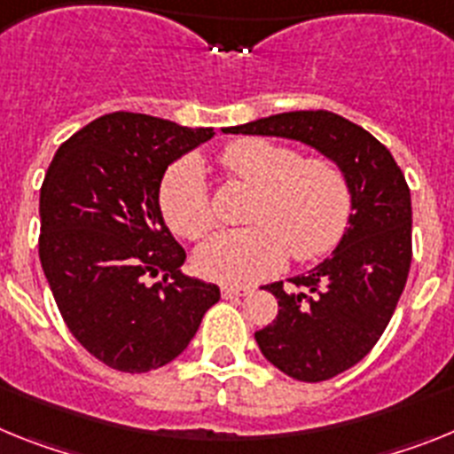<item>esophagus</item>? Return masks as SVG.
<instances>
[{
  "instance_id": "34e87169",
  "label": "esophagus",
  "mask_w": 454,
  "mask_h": 454,
  "mask_svg": "<svg viewBox=\"0 0 454 454\" xmlns=\"http://www.w3.org/2000/svg\"><path fill=\"white\" fill-rule=\"evenodd\" d=\"M222 294H223V299L247 297V294H251V287L249 286H223Z\"/></svg>"
}]
</instances>
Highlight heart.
<instances>
[{
	"mask_svg": "<svg viewBox=\"0 0 454 454\" xmlns=\"http://www.w3.org/2000/svg\"><path fill=\"white\" fill-rule=\"evenodd\" d=\"M219 167L255 194L247 212L251 226L216 232L199 247L194 265L205 278L226 286L260 281L281 270L290 254L301 262L329 254L345 232L352 194L329 157H299L290 145L244 137L219 153ZM160 205L183 238L200 239L215 228L210 187L194 157L168 168Z\"/></svg>",
	"mask_w": 454,
	"mask_h": 454,
	"instance_id": "1",
	"label": "heart"
}]
</instances>
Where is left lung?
Returning a JSON list of instances; mask_svg holds the SVG:
<instances>
[{"mask_svg": "<svg viewBox=\"0 0 454 454\" xmlns=\"http://www.w3.org/2000/svg\"><path fill=\"white\" fill-rule=\"evenodd\" d=\"M313 145L345 173L349 228L338 249L309 274L265 286L278 315L255 331L260 352L299 381H326L356 365L391 322L411 267V194L384 144L325 112H287L228 128Z\"/></svg>", "mask_w": 454, "mask_h": 454, "instance_id": "left-lung-1", "label": "left lung"}]
</instances>
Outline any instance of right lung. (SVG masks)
<instances>
[{"label":"right lung","instance_id":"obj_1","mask_svg":"<svg viewBox=\"0 0 454 454\" xmlns=\"http://www.w3.org/2000/svg\"><path fill=\"white\" fill-rule=\"evenodd\" d=\"M212 137V128L114 112L74 132L47 168L43 271L70 333L109 368L134 374L167 365L222 297L183 274L187 254L160 210L168 164Z\"/></svg>","mask_w":454,"mask_h":454}]
</instances>
